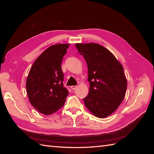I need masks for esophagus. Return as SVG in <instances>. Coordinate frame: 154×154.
Instances as JSON below:
<instances>
[{
  "label": "esophagus",
  "mask_w": 154,
  "mask_h": 154,
  "mask_svg": "<svg viewBox=\"0 0 154 154\" xmlns=\"http://www.w3.org/2000/svg\"><path fill=\"white\" fill-rule=\"evenodd\" d=\"M71 87V88H72V90H74V89H76V88H77V85H72Z\"/></svg>",
  "instance_id": "esophagus-1"
}]
</instances>
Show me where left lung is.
<instances>
[{
  "label": "left lung",
  "mask_w": 154,
  "mask_h": 154,
  "mask_svg": "<svg viewBox=\"0 0 154 154\" xmlns=\"http://www.w3.org/2000/svg\"><path fill=\"white\" fill-rule=\"evenodd\" d=\"M88 67L89 92L83 99L91 112L100 118L112 114L123 101L127 81L122 65L110 51L98 44H76Z\"/></svg>",
  "instance_id": "1"
}]
</instances>
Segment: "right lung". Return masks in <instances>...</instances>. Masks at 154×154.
<instances>
[{
	"instance_id": "1",
	"label": "right lung",
	"mask_w": 154,
	"mask_h": 154,
	"mask_svg": "<svg viewBox=\"0 0 154 154\" xmlns=\"http://www.w3.org/2000/svg\"><path fill=\"white\" fill-rule=\"evenodd\" d=\"M69 44L50 46L36 58L26 80V91L31 104L39 112L52 114L63 106L69 91L63 87L61 67Z\"/></svg>"
}]
</instances>
